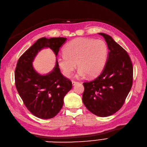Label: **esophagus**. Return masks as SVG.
Here are the masks:
<instances>
[{
	"instance_id": "obj_1",
	"label": "esophagus",
	"mask_w": 147,
	"mask_h": 147,
	"mask_svg": "<svg viewBox=\"0 0 147 147\" xmlns=\"http://www.w3.org/2000/svg\"><path fill=\"white\" fill-rule=\"evenodd\" d=\"M78 84V82H75V81H72V85H73V86H74L75 85Z\"/></svg>"
}]
</instances>
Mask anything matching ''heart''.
I'll list each match as a JSON object with an SVG mask.
<instances>
[{"mask_svg": "<svg viewBox=\"0 0 147 147\" xmlns=\"http://www.w3.org/2000/svg\"><path fill=\"white\" fill-rule=\"evenodd\" d=\"M108 48L101 40L78 38L69 42L63 49V53L58 57V65L63 74L69 77L79 67L77 78L97 76L104 68L107 59Z\"/></svg>", "mask_w": 147, "mask_h": 147, "instance_id": "1", "label": "heart"}]
</instances>
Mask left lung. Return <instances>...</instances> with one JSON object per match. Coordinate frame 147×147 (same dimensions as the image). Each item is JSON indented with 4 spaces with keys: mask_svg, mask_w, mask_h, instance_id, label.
I'll return each instance as SVG.
<instances>
[{
    "mask_svg": "<svg viewBox=\"0 0 147 147\" xmlns=\"http://www.w3.org/2000/svg\"><path fill=\"white\" fill-rule=\"evenodd\" d=\"M109 52L103 71L84 83L82 101L87 109L100 117L111 116L123 106L133 83V65L129 55L113 38L104 33Z\"/></svg>",
    "mask_w": 147,
    "mask_h": 147,
    "instance_id": "8db88e82",
    "label": "left lung"
}]
</instances>
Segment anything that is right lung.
<instances>
[{
  "label": "right lung",
  "instance_id": "right-lung-1",
  "mask_svg": "<svg viewBox=\"0 0 147 147\" xmlns=\"http://www.w3.org/2000/svg\"><path fill=\"white\" fill-rule=\"evenodd\" d=\"M67 38L45 37L38 39L19 58L15 71L17 91L27 109L41 119L55 117L62 109L63 98L72 88V83L63 77L57 59L53 69L46 74L38 73L33 62L38 52L50 49L56 57Z\"/></svg>",
  "mask_w": 147,
  "mask_h": 147
}]
</instances>
